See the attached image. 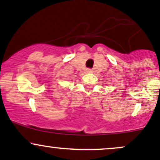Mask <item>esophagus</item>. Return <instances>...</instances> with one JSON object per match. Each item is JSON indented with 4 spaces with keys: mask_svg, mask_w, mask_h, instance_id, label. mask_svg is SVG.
Listing matches in <instances>:
<instances>
[{
    "mask_svg": "<svg viewBox=\"0 0 160 160\" xmlns=\"http://www.w3.org/2000/svg\"><path fill=\"white\" fill-rule=\"evenodd\" d=\"M87 72H92V70H91V69H90V68L87 69Z\"/></svg>",
    "mask_w": 160,
    "mask_h": 160,
    "instance_id": "esophagus-1",
    "label": "esophagus"
}]
</instances>
